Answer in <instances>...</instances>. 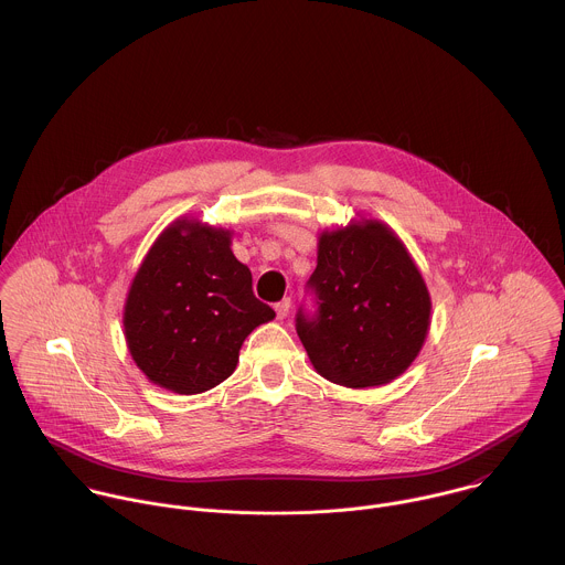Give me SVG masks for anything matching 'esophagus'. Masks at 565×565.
Here are the masks:
<instances>
[{"mask_svg": "<svg viewBox=\"0 0 565 565\" xmlns=\"http://www.w3.org/2000/svg\"><path fill=\"white\" fill-rule=\"evenodd\" d=\"M289 309H291V300H289V298H285L282 302H278V305H276V318H278V320H287Z\"/></svg>", "mask_w": 565, "mask_h": 565, "instance_id": "34e87169", "label": "esophagus"}]
</instances>
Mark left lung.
<instances>
[{
	"mask_svg": "<svg viewBox=\"0 0 565 565\" xmlns=\"http://www.w3.org/2000/svg\"><path fill=\"white\" fill-rule=\"evenodd\" d=\"M318 316L296 318L298 337L326 381L381 387L419 354L430 328V294L403 239L379 220L323 231L309 278Z\"/></svg>",
	"mask_w": 565,
	"mask_h": 565,
	"instance_id": "8db88e82",
	"label": "left lung"
}]
</instances>
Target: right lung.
Instances as JSON below:
<instances>
[{
    "instance_id": "add662e5",
    "label": "right lung",
    "mask_w": 565,
    "mask_h": 565,
    "mask_svg": "<svg viewBox=\"0 0 565 565\" xmlns=\"http://www.w3.org/2000/svg\"><path fill=\"white\" fill-rule=\"evenodd\" d=\"M233 233L180 217L148 249L128 289L124 334L137 367L162 390L193 396L224 383L245 337L276 318L252 294Z\"/></svg>"
}]
</instances>
